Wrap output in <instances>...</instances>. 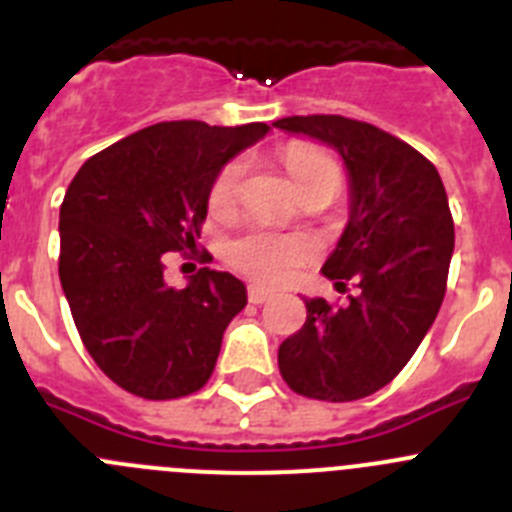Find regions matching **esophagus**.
I'll return each instance as SVG.
<instances>
[{"instance_id": "obj_1", "label": "esophagus", "mask_w": 512, "mask_h": 512, "mask_svg": "<svg viewBox=\"0 0 512 512\" xmlns=\"http://www.w3.org/2000/svg\"><path fill=\"white\" fill-rule=\"evenodd\" d=\"M271 297H274L271 289L259 287V284H251V287H248V302H253V305H264V302H269Z\"/></svg>"}]
</instances>
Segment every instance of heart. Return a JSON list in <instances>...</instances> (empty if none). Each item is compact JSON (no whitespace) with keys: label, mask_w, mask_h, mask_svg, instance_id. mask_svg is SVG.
Masks as SVG:
<instances>
[{"label":"heart","mask_w":512,"mask_h":512,"mask_svg":"<svg viewBox=\"0 0 512 512\" xmlns=\"http://www.w3.org/2000/svg\"><path fill=\"white\" fill-rule=\"evenodd\" d=\"M282 164L292 176L295 187L307 189L315 182H336L341 187V169L336 158L315 143H289L282 148ZM246 171L243 158H233L210 184V207L225 210L233 205L241 176ZM318 246L297 233H274V230H248L225 246V261L235 271L261 284H282L297 274V269L315 259Z\"/></svg>","instance_id":"1"}]
</instances>
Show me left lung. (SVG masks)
I'll return each instance as SVG.
<instances>
[{
    "mask_svg": "<svg viewBox=\"0 0 512 512\" xmlns=\"http://www.w3.org/2000/svg\"><path fill=\"white\" fill-rule=\"evenodd\" d=\"M274 128L341 153L351 215L323 274L338 289L359 287L343 307L305 300V325L279 346V372L302 397L361 400L402 372L436 320L454 253L449 197L423 153L369 122L295 115Z\"/></svg>",
    "mask_w": 512,
    "mask_h": 512,
    "instance_id": "left-lung-1",
    "label": "left lung"
}]
</instances>
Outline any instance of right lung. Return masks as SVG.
<instances>
[{
	"label": "right lung",
	"instance_id": "add662e5",
	"mask_svg": "<svg viewBox=\"0 0 512 512\" xmlns=\"http://www.w3.org/2000/svg\"><path fill=\"white\" fill-rule=\"evenodd\" d=\"M266 133L264 122H158L89 158L66 189L63 295L89 356L130 395L176 400L210 379L246 287L207 266L184 289L169 287L166 259L197 253L212 179Z\"/></svg>",
	"mask_w": 512,
	"mask_h": 512
}]
</instances>
